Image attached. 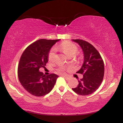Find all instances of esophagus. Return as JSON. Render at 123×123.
Segmentation results:
<instances>
[{"label":"esophagus","mask_w":123,"mask_h":123,"mask_svg":"<svg viewBox=\"0 0 123 123\" xmlns=\"http://www.w3.org/2000/svg\"><path fill=\"white\" fill-rule=\"evenodd\" d=\"M63 78H65L66 79V80H69V78H68V77H67V76H63Z\"/></svg>","instance_id":"1"}]
</instances>
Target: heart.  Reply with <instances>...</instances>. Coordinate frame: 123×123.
<instances>
[{
  "label": "heart",
  "mask_w": 123,
  "mask_h": 123,
  "mask_svg": "<svg viewBox=\"0 0 123 123\" xmlns=\"http://www.w3.org/2000/svg\"><path fill=\"white\" fill-rule=\"evenodd\" d=\"M55 49L60 50L68 57L72 56H73L75 54H76L77 51H78V48H77L76 45L74 44L73 43L68 41L64 42L63 43H62L60 47H56ZM54 57H55L54 50L52 49L49 54L48 58L49 61H53L54 59ZM65 69V67H61L59 69V71L61 73H63Z\"/></svg>",
  "instance_id": "1"
}]
</instances>
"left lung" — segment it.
Returning a JSON list of instances; mask_svg holds the SVG:
<instances>
[{"label": "left lung", "mask_w": 123, "mask_h": 123, "mask_svg": "<svg viewBox=\"0 0 123 123\" xmlns=\"http://www.w3.org/2000/svg\"><path fill=\"white\" fill-rule=\"evenodd\" d=\"M80 45L84 54V62L76 73L83 74L76 88H72L77 94H91L100 86L104 75V64L97 50L90 43L82 39H72Z\"/></svg>", "instance_id": "left-lung-1"}]
</instances>
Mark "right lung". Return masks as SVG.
<instances>
[{
  "instance_id": "right-lung-1",
  "label": "right lung",
  "mask_w": 123,
  "mask_h": 123,
  "mask_svg": "<svg viewBox=\"0 0 123 123\" xmlns=\"http://www.w3.org/2000/svg\"><path fill=\"white\" fill-rule=\"evenodd\" d=\"M60 40L39 39L29 45L23 53L18 64V79L22 86L31 94L44 96L54 87L59 76L55 74L45 75L39 69L46 65L50 50Z\"/></svg>"
}]
</instances>
